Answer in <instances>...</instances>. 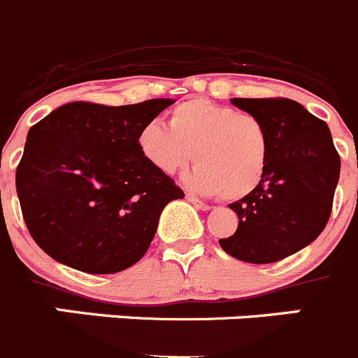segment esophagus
<instances>
[{"label":"esophagus","instance_id":"esophagus-1","mask_svg":"<svg viewBox=\"0 0 358 358\" xmlns=\"http://www.w3.org/2000/svg\"><path fill=\"white\" fill-rule=\"evenodd\" d=\"M186 201H188L189 204L195 206L196 209H202V211H209V209H211V206L206 204V202H202V201H199V199L193 195H186Z\"/></svg>","mask_w":358,"mask_h":358}]
</instances>
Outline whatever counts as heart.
I'll list each match as a JSON object with an SVG mask.
<instances>
[{
  "instance_id": "heart-1",
  "label": "heart",
  "mask_w": 358,
  "mask_h": 358,
  "mask_svg": "<svg viewBox=\"0 0 358 358\" xmlns=\"http://www.w3.org/2000/svg\"><path fill=\"white\" fill-rule=\"evenodd\" d=\"M138 147L157 172L172 176L189 163L185 182L202 195L243 199L261 185L270 157V134L261 119L206 99H188L138 133Z\"/></svg>"
}]
</instances>
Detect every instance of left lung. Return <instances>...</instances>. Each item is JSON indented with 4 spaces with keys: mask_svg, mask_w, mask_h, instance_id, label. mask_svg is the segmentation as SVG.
Segmentation results:
<instances>
[{
    "mask_svg": "<svg viewBox=\"0 0 358 358\" xmlns=\"http://www.w3.org/2000/svg\"><path fill=\"white\" fill-rule=\"evenodd\" d=\"M255 115L270 134L261 185L229 204L238 229L220 239L229 255L268 264L296 254L323 232L339 182L341 159L327 122L291 99H231Z\"/></svg>",
    "mask_w": 358,
    "mask_h": 358,
    "instance_id": "1",
    "label": "left lung"
}]
</instances>
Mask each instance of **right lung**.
I'll return each instance as SVG.
<instances>
[{"label":"right lung","instance_id":"right-lung-1","mask_svg":"<svg viewBox=\"0 0 358 358\" xmlns=\"http://www.w3.org/2000/svg\"><path fill=\"white\" fill-rule=\"evenodd\" d=\"M170 104L69 103L29 127L15 188L26 227L49 257L94 275L143 257L165 206L185 196L138 147L140 129Z\"/></svg>","mask_w":358,"mask_h":358}]
</instances>
